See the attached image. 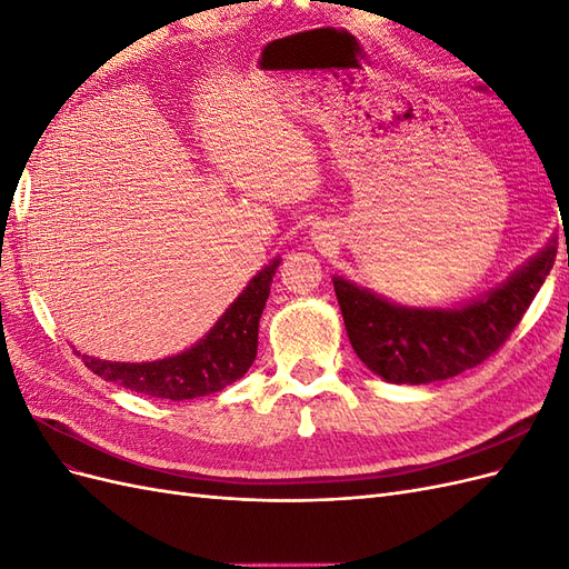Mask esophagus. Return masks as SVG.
I'll list each match as a JSON object with an SVG mask.
<instances>
[{"instance_id":"esophagus-1","label":"esophagus","mask_w":569,"mask_h":569,"mask_svg":"<svg viewBox=\"0 0 569 569\" xmlns=\"http://www.w3.org/2000/svg\"><path fill=\"white\" fill-rule=\"evenodd\" d=\"M325 237H327V234H322L320 230H316V239H325Z\"/></svg>"}]
</instances>
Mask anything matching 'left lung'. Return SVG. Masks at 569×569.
<instances>
[{
    "mask_svg": "<svg viewBox=\"0 0 569 569\" xmlns=\"http://www.w3.org/2000/svg\"><path fill=\"white\" fill-rule=\"evenodd\" d=\"M556 237L485 295L451 308H418L335 274V295L356 356L391 385L449 380L510 337L556 263Z\"/></svg>",
    "mask_w": 569,
    "mask_h": 569,
    "instance_id": "left-lung-1",
    "label": "left lung"
}]
</instances>
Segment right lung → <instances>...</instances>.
I'll return each mask as SVG.
<instances>
[{"label":"right lung","mask_w":569,"mask_h":569,"mask_svg":"<svg viewBox=\"0 0 569 569\" xmlns=\"http://www.w3.org/2000/svg\"><path fill=\"white\" fill-rule=\"evenodd\" d=\"M280 261L282 258L278 256L263 270H258L211 330L176 356L147 360V363H120V360H101L84 353L78 356L101 380L153 396V399L187 401L226 389L256 360L258 320H261L272 274Z\"/></svg>","instance_id":"right-lung-1"}]
</instances>
